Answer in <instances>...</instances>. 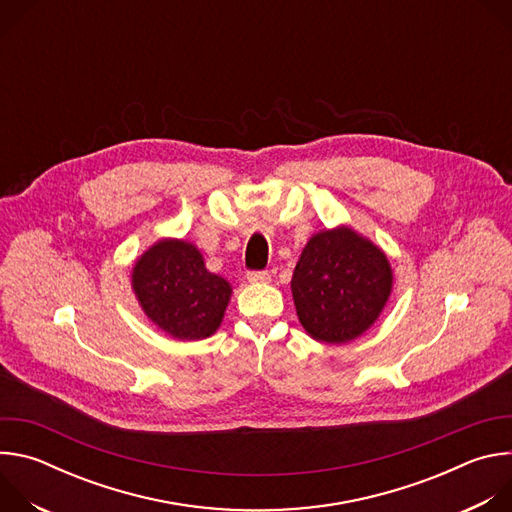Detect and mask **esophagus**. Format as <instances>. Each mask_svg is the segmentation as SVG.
Here are the masks:
<instances>
[{
	"instance_id": "1",
	"label": "esophagus",
	"mask_w": 512,
	"mask_h": 512,
	"mask_svg": "<svg viewBox=\"0 0 512 512\" xmlns=\"http://www.w3.org/2000/svg\"><path fill=\"white\" fill-rule=\"evenodd\" d=\"M247 279H249V283H269L271 275L267 271H249Z\"/></svg>"
}]
</instances>
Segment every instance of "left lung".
<instances>
[{
    "label": "left lung",
    "instance_id": "8db88e82",
    "mask_svg": "<svg viewBox=\"0 0 512 512\" xmlns=\"http://www.w3.org/2000/svg\"><path fill=\"white\" fill-rule=\"evenodd\" d=\"M391 291L385 251L346 225L312 235L291 277L300 324L326 344H346L367 332Z\"/></svg>",
    "mask_w": 512,
    "mask_h": 512
}]
</instances>
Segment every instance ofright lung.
<instances>
[{
  "label": "right lung",
  "mask_w": 512,
  "mask_h": 512,
  "mask_svg": "<svg viewBox=\"0 0 512 512\" xmlns=\"http://www.w3.org/2000/svg\"><path fill=\"white\" fill-rule=\"evenodd\" d=\"M139 308L174 340H202L223 324L233 285L204 265L196 245L160 239L143 251L131 269Z\"/></svg>",
  "instance_id": "add662e5"
}]
</instances>
